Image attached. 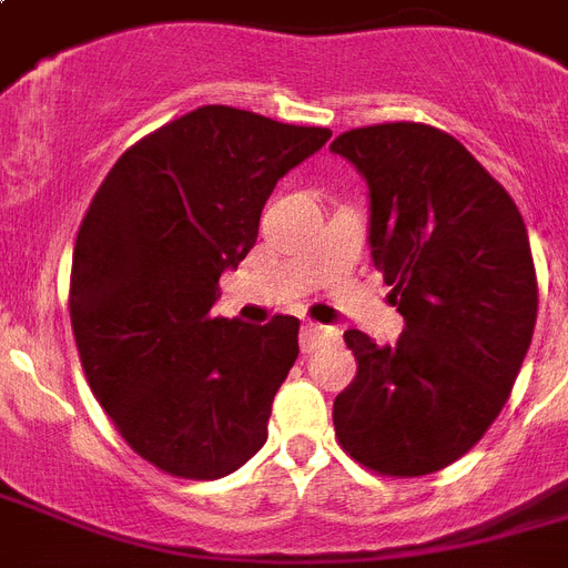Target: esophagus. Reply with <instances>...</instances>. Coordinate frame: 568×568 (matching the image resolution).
<instances>
[{
    "label": "esophagus",
    "mask_w": 568,
    "mask_h": 568,
    "mask_svg": "<svg viewBox=\"0 0 568 568\" xmlns=\"http://www.w3.org/2000/svg\"><path fill=\"white\" fill-rule=\"evenodd\" d=\"M336 338V333L329 327H321V324H303L301 329V347H303V354H315L318 347H324L327 342H333Z\"/></svg>",
    "instance_id": "34e87169"
}]
</instances>
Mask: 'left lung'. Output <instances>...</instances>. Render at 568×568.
<instances>
[{"instance_id": "8db88e82", "label": "left lung", "mask_w": 568, "mask_h": 568, "mask_svg": "<svg viewBox=\"0 0 568 568\" xmlns=\"http://www.w3.org/2000/svg\"><path fill=\"white\" fill-rule=\"evenodd\" d=\"M329 150L368 182L374 267L406 321L395 345L345 333L356 377L333 404L336 439L377 475H430L475 448L519 377L539 303L528 230L442 129L377 123Z\"/></svg>"}]
</instances>
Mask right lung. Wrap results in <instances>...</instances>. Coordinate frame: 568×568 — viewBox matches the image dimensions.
I'll list each match as a JSON object with an SVG mask.
<instances>
[{
  "instance_id": "obj_1",
  "label": "right lung",
  "mask_w": 568,
  "mask_h": 568,
  "mask_svg": "<svg viewBox=\"0 0 568 568\" xmlns=\"http://www.w3.org/2000/svg\"><path fill=\"white\" fill-rule=\"evenodd\" d=\"M329 135L203 105L129 146L93 194L70 271L75 347L93 397L159 471L217 480L265 445L301 321L256 327L212 306L276 180Z\"/></svg>"
}]
</instances>
